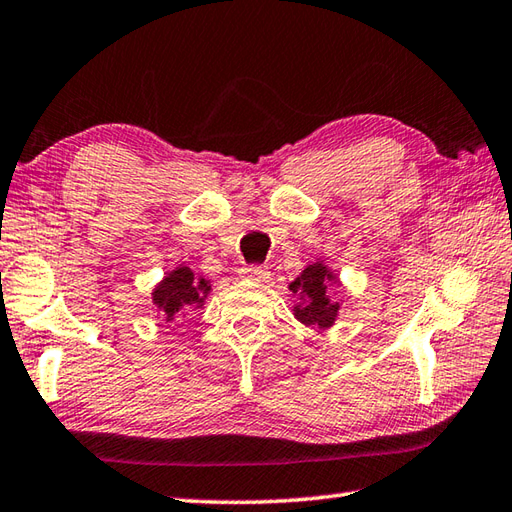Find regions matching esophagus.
Instances as JSON below:
<instances>
[{
	"mask_svg": "<svg viewBox=\"0 0 512 512\" xmlns=\"http://www.w3.org/2000/svg\"><path fill=\"white\" fill-rule=\"evenodd\" d=\"M242 275L246 279H255V281H266L268 279V266L262 264H248L242 268Z\"/></svg>",
	"mask_w": 512,
	"mask_h": 512,
	"instance_id": "34e87169",
	"label": "esophagus"
}]
</instances>
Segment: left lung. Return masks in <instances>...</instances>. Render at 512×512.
Listing matches in <instances>:
<instances>
[{
    "label": "left lung",
    "mask_w": 512,
    "mask_h": 512,
    "mask_svg": "<svg viewBox=\"0 0 512 512\" xmlns=\"http://www.w3.org/2000/svg\"><path fill=\"white\" fill-rule=\"evenodd\" d=\"M332 279L334 277L330 275V270L317 262L308 266L301 273V277L292 281L290 290L306 295L303 306L295 308V317L301 323L312 325V328H330L334 323L336 312H339V303L330 301L328 297V288Z\"/></svg>",
    "instance_id": "obj_1"
}]
</instances>
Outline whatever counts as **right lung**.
<instances>
[{"label":"right lung","mask_w":512,"mask_h":512,"mask_svg":"<svg viewBox=\"0 0 512 512\" xmlns=\"http://www.w3.org/2000/svg\"><path fill=\"white\" fill-rule=\"evenodd\" d=\"M209 281L198 279L191 268L182 266L178 270H173L165 279L160 281L154 290V303L156 308L167 314V321H171L176 314L182 310H189L191 306H202L204 297L209 295Z\"/></svg>","instance_id":"right-lung-1"}]
</instances>
